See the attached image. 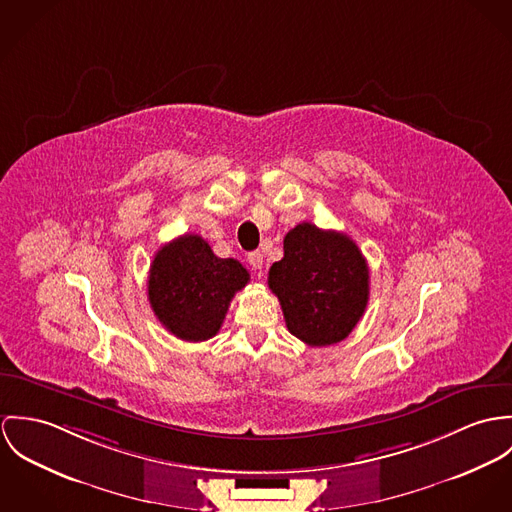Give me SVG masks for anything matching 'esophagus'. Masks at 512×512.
Returning a JSON list of instances; mask_svg holds the SVG:
<instances>
[{
	"instance_id": "esophagus-1",
	"label": "esophagus",
	"mask_w": 512,
	"mask_h": 512,
	"mask_svg": "<svg viewBox=\"0 0 512 512\" xmlns=\"http://www.w3.org/2000/svg\"><path fill=\"white\" fill-rule=\"evenodd\" d=\"M247 261H249V265L257 271V275L261 277V269H263V253H261V251H253V253H249V255H247Z\"/></svg>"
}]
</instances>
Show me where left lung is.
<instances>
[{
	"mask_svg": "<svg viewBox=\"0 0 512 512\" xmlns=\"http://www.w3.org/2000/svg\"><path fill=\"white\" fill-rule=\"evenodd\" d=\"M292 336L324 347L345 340L369 300V267L351 237L302 222L284 235V257L269 269Z\"/></svg>",
	"mask_w": 512,
	"mask_h": 512,
	"instance_id": "obj_1",
	"label": "left lung"
}]
</instances>
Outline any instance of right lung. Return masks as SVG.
<instances>
[{"label": "right lung", "instance_id": "add662e5", "mask_svg": "<svg viewBox=\"0 0 512 512\" xmlns=\"http://www.w3.org/2000/svg\"><path fill=\"white\" fill-rule=\"evenodd\" d=\"M249 283L235 259L214 255L206 239L184 233L163 245L149 271V302L159 322L178 340L214 338L237 290Z\"/></svg>", "mask_w": 512, "mask_h": 512}]
</instances>
